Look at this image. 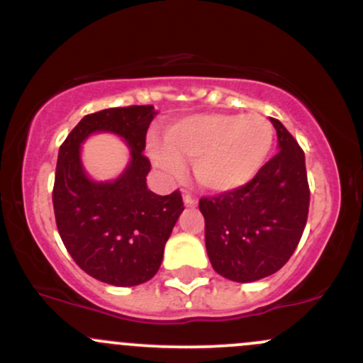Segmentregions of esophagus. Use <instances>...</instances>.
<instances>
[{"mask_svg": "<svg viewBox=\"0 0 363 363\" xmlns=\"http://www.w3.org/2000/svg\"><path fill=\"white\" fill-rule=\"evenodd\" d=\"M184 205L196 206V205H198V199H196L191 193H187V191H184Z\"/></svg>", "mask_w": 363, "mask_h": 363, "instance_id": "34e87169", "label": "esophagus"}]
</instances>
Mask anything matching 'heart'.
Listing matches in <instances>:
<instances>
[{
	"label": "heart",
	"mask_w": 363,
	"mask_h": 363,
	"mask_svg": "<svg viewBox=\"0 0 363 363\" xmlns=\"http://www.w3.org/2000/svg\"><path fill=\"white\" fill-rule=\"evenodd\" d=\"M274 143V128L261 114H196L165 129L164 141L150 143L153 162L181 177L184 162L194 160V176L216 193L234 191L257 176Z\"/></svg>",
	"instance_id": "b5f03b06"
}]
</instances>
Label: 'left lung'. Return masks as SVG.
I'll use <instances>...</instances> for the list:
<instances>
[{"instance_id":"1","label":"left lung","mask_w":363,"mask_h":363,"mask_svg":"<svg viewBox=\"0 0 363 363\" xmlns=\"http://www.w3.org/2000/svg\"><path fill=\"white\" fill-rule=\"evenodd\" d=\"M278 153L242 187L199 199L211 266L247 283L283 268L297 249L309 215L306 155L278 119Z\"/></svg>"}]
</instances>
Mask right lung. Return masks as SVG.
<instances>
[{"label":"right lung","mask_w":363,"mask_h":363,"mask_svg":"<svg viewBox=\"0 0 363 363\" xmlns=\"http://www.w3.org/2000/svg\"><path fill=\"white\" fill-rule=\"evenodd\" d=\"M153 106L111 107L85 116L57 155L52 205L62 244L90 277L116 286H135L155 277L164 247L184 210L179 191L158 196L147 187L150 160L143 155ZM95 130L123 135L132 162L112 183L86 177L79 145Z\"/></svg>","instance_id":"obj_1"}]
</instances>
